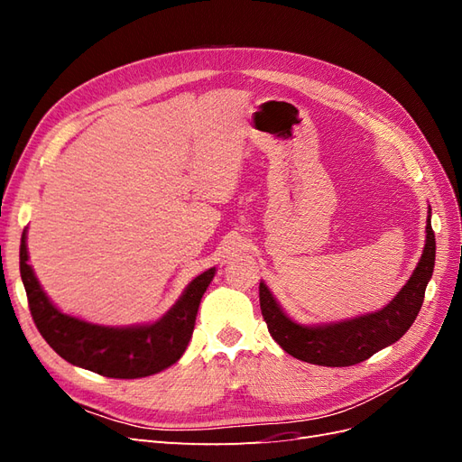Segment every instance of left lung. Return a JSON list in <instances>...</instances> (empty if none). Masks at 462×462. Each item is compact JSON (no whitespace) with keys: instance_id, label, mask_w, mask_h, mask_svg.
Wrapping results in <instances>:
<instances>
[{"instance_id":"1","label":"left lung","mask_w":462,"mask_h":462,"mask_svg":"<svg viewBox=\"0 0 462 462\" xmlns=\"http://www.w3.org/2000/svg\"><path fill=\"white\" fill-rule=\"evenodd\" d=\"M436 262V235L430 216L426 246L409 283L383 310L341 324L306 328L295 324L275 302L270 289L260 283V309L268 331L285 353L318 366H353L370 358L387 345L399 341L422 309L424 292Z\"/></svg>"}]
</instances>
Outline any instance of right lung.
Listing matches in <instances>:
<instances>
[{"mask_svg": "<svg viewBox=\"0 0 462 462\" xmlns=\"http://www.w3.org/2000/svg\"><path fill=\"white\" fill-rule=\"evenodd\" d=\"M21 236L19 265L34 324L46 343L67 362L107 377L134 380L158 374L183 356L192 337L200 299L216 268L200 273L160 321L138 328H104L60 312L42 291Z\"/></svg>", "mask_w": 462, "mask_h": 462, "instance_id": "add662e5", "label": "right lung"}]
</instances>
